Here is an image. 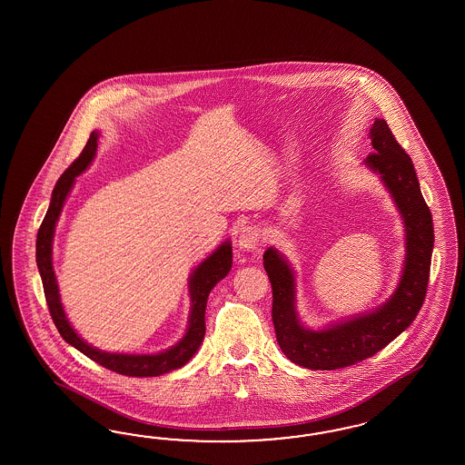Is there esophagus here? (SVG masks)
Segmentation results:
<instances>
[{
	"label": "esophagus",
	"mask_w": 465,
	"mask_h": 465,
	"mask_svg": "<svg viewBox=\"0 0 465 465\" xmlns=\"http://www.w3.org/2000/svg\"><path fill=\"white\" fill-rule=\"evenodd\" d=\"M261 242V230L257 226H245L239 235L240 249L253 252Z\"/></svg>",
	"instance_id": "obj_1"
}]
</instances>
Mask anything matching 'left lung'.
<instances>
[{"instance_id":"1","label":"left lung","mask_w":465,"mask_h":465,"mask_svg":"<svg viewBox=\"0 0 465 465\" xmlns=\"http://www.w3.org/2000/svg\"><path fill=\"white\" fill-rule=\"evenodd\" d=\"M373 153L366 156L370 169L381 173L404 218L408 251L402 280L392 298L375 312L324 331L303 329L295 312L293 272L274 249L264 252V269L272 286V325L276 341L293 363L310 370L351 366L392 342L406 331L421 310L433 252V218L420 189L411 156L397 143L385 119L370 129Z\"/></svg>"}]
</instances>
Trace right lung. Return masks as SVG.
I'll return each mask as SVG.
<instances>
[{
    "label": "right lung",
    "mask_w": 465,
    "mask_h": 465,
    "mask_svg": "<svg viewBox=\"0 0 465 465\" xmlns=\"http://www.w3.org/2000/svg\"><path fill=\"white\" fill-rule=\"evenodd\" d=\"M97 140L99 133H92L90 138L84 144V152L71 163L66 172L59 177L56 187L53 191L49 210L44 216L41 228L37 232V243H35V257H37V268L43 278L44 295L49 307V313L54 321V325L61 334V338L71 346H74L78 351L84 352L95 363L113 370L115 373L126 375V377H158L163 373H169L172 370H177L185 365L201 346L206 324H204V312H206V302L212 293L214 284L222 282L232 269V245L225 242L213 252L203 264L197 266L191 278V298H193V310L189 319V329L185 332L183 341L170 348L167 351L158 354H117V352L99 351L92 346H88L84 339L78 338V334L73 331L64 310L59 300L57 292L56 276L51 261V249H53V235L56 226L59 213L63 210L64 199L70 193L71 185L74 183V177L82 173L90 162L95 156L97 150Z\"/></svg>",
    "instance_id": "add662e5"
}]
</instances>
